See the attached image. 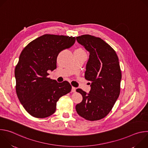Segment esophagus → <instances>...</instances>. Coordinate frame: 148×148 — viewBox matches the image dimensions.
<instances>
[{
    "instance_id": "esophagus-1",
    "label": "esophagus",
    "mask_w": 148,
    "mask_h": 148,
    "mask_svg": "<svg viewBox=\"0 0 148 148\" xmlns=\"http://www.w3.org/2000/svg\"><path fill=\"white\" fill-rule=\"evenodd\" d=\"M76 91V88L75 87H72V89H71V91L73 92H75Z\"/></svg>"
}]
</instances>
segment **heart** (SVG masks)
Returning a JSON list of instances; mask_svg holds the SVG:
<instances>
[{
  "mask_svg": "<svg viewBox=\"0 0 148 148\" xmlns=\"http://www.w3.org/2000/svg\"><path fill=\"white\" fill-rule=\"evenodd\" d=\"M79 50H81V49H79Z\"/></svg>",
  "mask_w": 148,
  "mask_h": 148,
  "instance_id": "obj_1",
  "label": "heart"
}]
</instances>
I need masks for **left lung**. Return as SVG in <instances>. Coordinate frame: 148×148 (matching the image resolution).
I'll list each match as a JSON object with an SVG mask.
<instances>
[{
    "mask_svg": "<svg viewBox=\"0 0 148 148\" xmlns=\"http://www.w3.org/2000/svg\"><path fill=\"white\" fill-rule=\"evenodd\" d=\"M76 38L90 53L85 78L91 84L89 93L77 89L82 101L76 105L75 110L87 120H99L111 111L120 94L122 74L118 57L115 50L99 37L86 34Z\"/></svg>",
    "mask_w": 148,
    "mask_h": 148,
    "instance_id": "obj_1",
    "label": "left lung"
}]
</instances>
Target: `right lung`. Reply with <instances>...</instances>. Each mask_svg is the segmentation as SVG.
I'll list each match as a JSON object with an SVG mask.
<instances>
[{"label":"right lung","mask_w":148,"mask_h":148,"mask_svg":"<svg viewBox=\"0 0 148 148\" xmlns=\"http://www.w3.org/2000/svg\"><path fill=\"white\" fill-rule=\"evenodd\" d=\"M75 38L45 34L31 41L21 53L14 70L17 97L32 116L43 118L53 114L59 98L71 90L66 81L58 82L47 76L57 68L58 54L75 43Z\"/></svg>","instance_id":"right-lung-1"}]
</instances>
